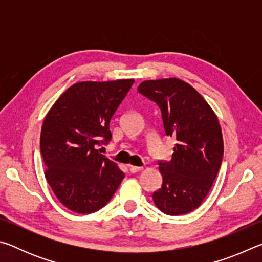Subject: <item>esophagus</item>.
Instances as JSON below:
<instances>
[{
    "instance_id": "obj_1",
    "label": "esophagus",
    "mask_w": 262,
    "mask_h": 262,
    "mask_svg": "<svg viewBox=\"0 0 262 262\" xmlns=\"http://www.w3.org/2000/svg\"><path fill=\"white\" fill-rule=\"evenodd\" d=\"M142 168H143L142 166H133V165H130L129 170H130L132 173H137V172H140Z\"/></svg>"
}]
</instances>
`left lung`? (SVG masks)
<instances>
[{"label": "left lung", "mask_w": 262, "mask_h": 262, "mask_svg": "<svg viewBox=\"0 0 262 262\" xmlns=\"http://www.w3.org/2000/svg\"><path fill=\"white\" fill-rule=\"evenodd\" d=\"M137 92L161 110L165 134L176 139L170 162L159 161L162 187L155 205L167 215H183L201 205L223 158L221 126L202 96L178 78L142 82Z\"/></svg>", "instance_id": "left-lung-1"}]
</instances>
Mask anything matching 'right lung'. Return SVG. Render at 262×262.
I'll return each instance as SVG.
<instances>
[{
	"mask_svg": "<svg viewBox=\"0 0 262 262\" xmlns=\"http://www.w3.org/2000/svg\"><path fill=\"white\" fill-rule=\"evenodd\" d=\"M134 79L79 82L55 101L40 135L45 177L62 205L78 214L99 210L125 178L97 148L112 140L110 121Z\"/></svg>",
	"mask_w": 262,
	"mask_h": 262,
	"instance_id": "add662e5",
	"label": "right lung"
}]
</instances>
